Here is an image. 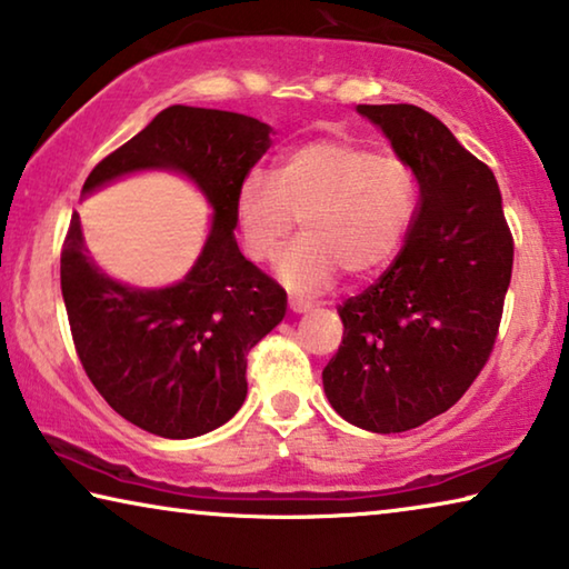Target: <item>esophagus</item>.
<instances>
[{
    "instance_id": "obj_1",
    "label": "esophagus",
    "mask_w": 569,
    "mask_h": 569,
    "mask_svg": "<svg viewBox=\"0 0 569 569\" xmlns=\"http://www.w3.org/2000/svg\"><path fill=\"white\" fill-rule=\"evenodd\" d=\"M290 310L292 312H308V310H312V305L308 300H300V297H290Z\"/></svg>"
}]
</instances>
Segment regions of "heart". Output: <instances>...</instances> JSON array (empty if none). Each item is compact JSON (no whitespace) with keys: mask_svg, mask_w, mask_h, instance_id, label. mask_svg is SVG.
<instances>
[{"mask_svg":"<svg viewBox=\"0 0 569 569\" xmlns=\"http://www.w3.org/2000/svg\"><path fill=\"white\" fill-rule=\"evenodd\" d=\"M417 208V174L395 154L343 139H312L287 152L272 174L249 172L236 193V229L251 261H277L292 292L312 295L336 282L340 269L363 277L395 257Z\"/></svg>","mask_w":569,"mask_h":569,"instance_id":"heart-1","label":"heart"}]
</instances>
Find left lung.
Here are the masks:
<instances>
[{"mask_svg": "<svg viewBox=\"0 0 569 569\" xmlns=\"http://www.w3.org/2000/svg\"><path fill=\"white\" fill-rule=\"evenodd\" d=\"M412 164L419 208L387 272L348 297L343 340L322 369L336 412L391 435L448 412L493 351L513 239L501 190L448 127L412 103H358Z\"/></svg>", "mask_w": 569, "mask_h": 569, "instance_id": "obj_1", "label": "left lung"}]
</instances>
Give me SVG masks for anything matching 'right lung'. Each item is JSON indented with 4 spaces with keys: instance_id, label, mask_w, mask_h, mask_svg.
<instances>
[{
    "instance_id": "right-lung-1",
    "label": "right lung",
    "mask_w": 569,
    "mask_h": 569,
    "mask_svg": "<svg viewBox=\"0 0 569 569\" xmlns=\"http://www.w3.org/2000/svg\"><path fill=\"white\" fill-rule=\"evenodd\" d=\"M272 127L233 111L170 107L96 164L83 196L139 170L186 174L213 208L211 231L178 284L139 290L99 269L73 213L60 251L68 322L96 391L142 430L188 440L247 399V353L287 310V292L241 254L236 193L272 144Z\"/></svg>"
}]
</instances>
